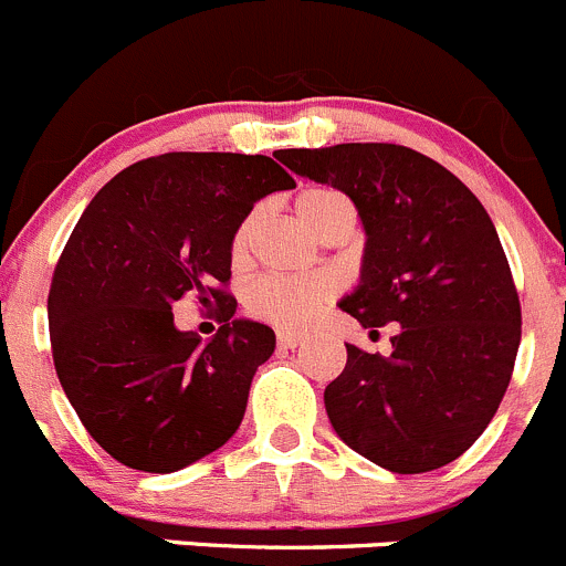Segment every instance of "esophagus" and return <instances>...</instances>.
<instances>
[{
    "label": "esophagus",
    "instance_id": "esophagus-1",
    "mask_svg": "<svg viewBox=\"0 0 566 566\" xmlns=\"http://www.w3.org/2000/svg\"><path fill=\"white\" fill-rule=\"evenodd\" d=\"M300 344H302L300 333H291V329H283V333H277V346H281V349H296Z\"/></svg>",
    "mask_w": 566,
    "mask_h": 566
}]
</instances>
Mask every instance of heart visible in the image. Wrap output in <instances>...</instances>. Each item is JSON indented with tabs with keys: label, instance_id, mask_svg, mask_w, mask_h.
Here are the masks:
<instances>
[{
	"label": "heart",
	"instance_id": "b5f03b06",
	"mask_svg": "<svg viewBox=\"0 0 566 566\" xmlns=\"http://www.w3.org/2000/svg\"><path fill=\"white\" fill-rule=\"evenodd\" d=\"M296 214L300 220L311 228L313 233H324V228L333 226L340 217H355L352 214L349 200L335 189L313 187L300 192L296 198ZM255 214L244 217L239 222L237 233H233L231 253L233 259H242L250 248L253 239ZM333 300V289L316 277H283V275H266L255 281L248 291V311L255 318L275 324L283 329H302L318 318V313L329 305Z\"/></svg>",
	"mask_w": 566,
	"mask_h": 566
}]
</instances>
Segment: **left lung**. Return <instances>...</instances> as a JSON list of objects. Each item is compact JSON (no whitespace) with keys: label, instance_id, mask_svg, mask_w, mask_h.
Returning <instances> with one entry per match:
<instances>
[{"label":"left lung","instance_id":"obj_1","mask_svg":"<svg viewBox=\"0 0 566 566\" xmlns=\"http://www.w3.org/2000/svg\"><path fill=\"white\" fill-rule=\"evenodd\" d=\"M296 176L349 195L368 233L363 281L340 302L363 327L399 324L388 357L346 344L324 388L333 429L394 473L465 454L497 412L520 346V296L479 198L394 143L277 150Z\"/></svg>","mask_w":566,"mask_h":566}]
</instances>
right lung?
<instances>
[{
    "mask_svg": "<svg viewBox=\"0 0 566 566\" xmlns=\"http://www.w3.org/2000/svg\"><path fill=\"white\" fill-rule=\"evenodd\" d=\"M291 187L270 156L172 150L117 172L76 222L49 289L54 368L91 438L126 468L181 471L242 423L275 333L233 318L231 242L255 200ZM187 293L218 307L209 345L171 324Z\"/></svg>",
    "mask_w": 566,
    "mask_h": 566,
    "instance_id": "1",
    "label": "right lung"
}]
</instances>
